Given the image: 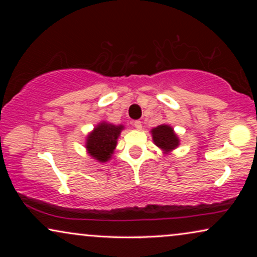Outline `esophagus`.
Returning a JSON list of instances; mask_svg holds the SVG:
<instances>
[{
	"label": "esophagus",
	"mask_w": 257,
	"mask_h": 257,
	"mask_svg": "<svg viewBox=\"0 0 257 257\" xmlns=\"http://www.w3.org/2000/svg\"><path fill=\"white\" fill-rule=\"evenodd\" d=\"M133 125H135V127L136 128H142V121H140V120H136L135 122H133Z\"/></svg>",
	"instance_id": "34e87169"
}]
</instances>
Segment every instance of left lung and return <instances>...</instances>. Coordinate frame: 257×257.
Returning a JSON list of instances; mask_svg holds the SVG:
<instances>
[{"instance_id":"obj_1","label":"left lung","mask_w":257,"mask_h":257,"mask_svg":"<svg viewBox=\"0 0 257 257\" xmlns=\"http://www.w3.org/2000/svg\"><path fill=\"white\" fill-rule=\"evenodd\" d=\"M153 142L164 151H172L179 145V139L175 136L173 128L168 125H160L152 130Z\"/></svg>"}]
</instances>
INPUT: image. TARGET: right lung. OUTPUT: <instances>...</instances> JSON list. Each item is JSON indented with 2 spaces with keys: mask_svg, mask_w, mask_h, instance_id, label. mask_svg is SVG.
<instances>
[{
  "mask_svg": "<svg viewBox=\"0 0 257 257\" xmlns=\"http://www.w3.org/2000/svg\"><path fill=\"white\" fill-rule=\"evenodd\" d=\"M124 126L100 122L86 139L87 152L98 161H107L117 145V139Z\"/></svg>",
  "mask_w": 257,
  "mask_h": 257,
  "instance_id": "right-lung-1",
  "label": "right lung"
}]
</instances>
